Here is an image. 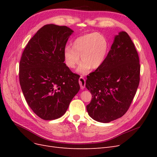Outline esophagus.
Returning <instances> with one entry per match:
<instances>
[{
	"label": "esophagus",
	"mask_w": 157,
	"mask_h": 157,
	"mask_svg": "<svg viewBox=\"0 0 157 157\" xmlns=\"http://www.w3.org/2000/svg\"><path fill=\"white\" fill-rule=\"evenodd\" d=\"M78 82L80 86V88L84 89L85 88V85H86V80H85V79L82 77H80L78 79Z\"/></svg>",
	"instance_id": "1"
}]
</instances>
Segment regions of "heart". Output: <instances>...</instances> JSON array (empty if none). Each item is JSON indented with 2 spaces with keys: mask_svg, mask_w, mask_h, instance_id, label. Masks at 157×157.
I'll return each instance as SVG.
<instances>
[{
  "mask_svg": "<svg viewBox=\"0 0 157 157\" xmlns=\"http://www.w3.org/2000/svg\"><path fill=\"white\" fill-rule=\"evenodd\" d=\"M109 48L106 38L100 33H93L82 35L76 39L73 48L67 47L64 50V60L66 65L74 69L80 62L81 56L82 62L77 71L86 74L90 69H96L101 67L105 61Z\"/></svg>",
  "mask_w": 157,
  "mask_h": 157,
  "instance_id": "heart-1",
  "label": "heart"
}]
</instances>
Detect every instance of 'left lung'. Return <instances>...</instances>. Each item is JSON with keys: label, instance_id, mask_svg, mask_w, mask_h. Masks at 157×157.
<instances>
[{"label": "left lung", "instance_id": "8db88e82", "mask_svg": "<svg viewBox=\"0 0 157 157\" xmlns=\"http://www.w3.org/2000/svg\"><path fill=\"white\" fill-rule=\"evenodd\" d=\"M138 54L125 31L115 36L100 67L87 76L86 87L92 94L86 109L89 116L108 123L122 117L129 109L140 83Z\"/></svg>", "mask_w": 157, "mask_h": 157}]
</instances>
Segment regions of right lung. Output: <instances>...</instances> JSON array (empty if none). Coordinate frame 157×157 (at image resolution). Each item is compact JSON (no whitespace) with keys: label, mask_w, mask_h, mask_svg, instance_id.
I'll return each instance as SVG.
<instances>
[{"label":"right lung","mask_w":157,"mask_h":157,"mask_svg":"<svg viewBox=\"0 0 157 157\" xmlns=\"http://www.w3.org/2000/svg\"><path fill=\"white\" fill-rule=\"evenodd\" d=\"M74 31L66 26L42 27L28 42L20 62L19 78L25 100L36 115L57 119L80 90L79 75L64 63V50Z\"/></svg>","instance_id":"1"}]
</instances>
